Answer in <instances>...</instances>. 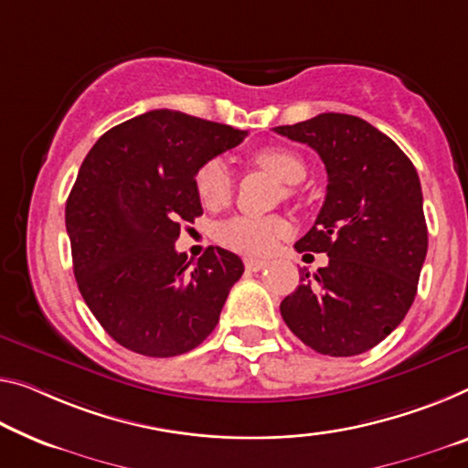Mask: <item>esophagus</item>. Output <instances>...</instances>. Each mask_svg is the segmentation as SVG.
<instances>
[{
  "mask_svg": "<svg viewBox=\"0 0 468 468\" xmlns=\"http://www.w3.org/2000/svg\"><path fill=\"white\" fill-rule=\"evenodd\" d=\"M265 265H268V261H265V259H257V257H247V259H244V268H247L249 271H259V270H263Z\"/></svg>",
  "mask_w": 468,
  "mask_h": 468,
  "instance_id": "esophagus-1",
  "label": "esophagus"
}]
</instances>
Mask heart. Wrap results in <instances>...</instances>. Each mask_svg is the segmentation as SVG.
I'll use <instances>...</instances> for the list:
<instances>
[{"instance_id": "obj_1", "label": "heart", "mask_w": 468, "mask_h": 468, "mask_svg": "<svg viewBox=\"0 0 468 468\" xmlns=\"http://www.w3.org/2000/svg\"><path fill=\"white\" fill-rule=\"evenodd\" d=\"M253 161L259 167L276 174L284 184L303 182L307 167L299 154L292 150L268 146L257 150ZM194 190L203 207L211 211L224 209L232 200L234 179L228 165L221 159L205 161L194 174ZM289 232V221L270 215V218H257V215H236L219 226V242L228 249L239 250L244 255H265Z\"/></svg>"}]
</instances>
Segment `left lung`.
<instances>
[{
	"label": "left lung",
	"instance_id": "obj_1",
	"mask_svg": "<svg viewBox=\"0 0 468 468\" xmlns=\"http://www.w3.org/2000/svg\"><path fill=\"white\" fill-rule=\"evenodd\" d=\"M276 133L307 144L328 174L326 198L299 253L328 265L301 284L280 314L307 347L324 356L364 354L406 318L427 257L420 179L412 161L368 121L322 112Z\"/></svg>",
	"mask_w": 468,
	"mask_h": 468
}]
</instances>
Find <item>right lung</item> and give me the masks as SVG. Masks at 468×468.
Masks as SVG:
<instances>
[{
	"label": "right lung",
	"mask_w": 468,
	"mask_h": 468,
	"mask_svg": "<svg viewBox=\"0 0 468 468\" xmlns=\"http://www.w3.org/2000/svg\"><path fill=\"white\" fill-rule=\"evenodd\" d=\"M247 132L177 111H150L112 127L85 156L67 200L77 286L125 349L182 356L218 326L244 265L209 247L177 253L184 221L203 215L194 174Z\"/></svg>",
	"instance_id": "right-lung-1"
}]
</instances>
